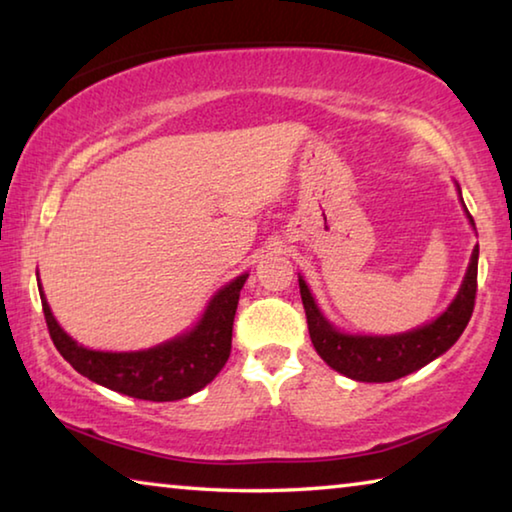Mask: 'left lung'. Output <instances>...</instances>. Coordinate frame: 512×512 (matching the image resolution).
Masks as SVG:
<instances>
[{"instance_id": "left-lung-1", "label": "left lung", "mask_w": 512, "mask_h": 512, "mask_svg": "<svg viewBox=\"0 0 512 512\" xmlns=\"http://www.w3.org/2000/svg\"><path fill=\"white\" fill-rule=\"evenodd\" d=\"M467 219L474 225L470 212H467ZM476 268H479V246H474L465 280L452 305L436 320H431V323L393 336H361L339 332L320 314L314 296H311L305 280L300 277V296L302 305H305L311 343H314L320 359L329 368H334L350 379L395 381L411 375V372L427 366V363L452 348L467 323H470L476 298Z\"/></svg>"}]
</instances>
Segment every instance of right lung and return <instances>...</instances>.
Segmentation results:
<instances>
[{
    "label": "right lung",
    "mask_w": 512,
    "mask_h": 512,
    "mask_svg": "<svg viewBox=\"0 0 512 512\" xmlns=\"http://www.w3.org/2000/svg\"><path fill=\"white\" fill-rule=\"evenodd\" d=\"M246 277V273L239 275L216 293L192 332L140 352H97L83 348L56 323L40 284L38 289L51 341L76 372L110 391L137 400L173 402L201 391L228 361L232 323Z\"/></svg>",
    "instance_id": "obj_1"
}]
</instances>
